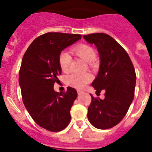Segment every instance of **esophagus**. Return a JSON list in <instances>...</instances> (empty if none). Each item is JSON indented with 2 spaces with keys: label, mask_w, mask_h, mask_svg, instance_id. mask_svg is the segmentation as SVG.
<instances>
[{
  "label": "esophagus",
  "mask_w": 152,
  "mask_h": 152,
  "mask_svg": "<svg viewBox=\"0 0 152 152\" xmlns=\"http://www.w3.org/2000/svg\"><path fill=\"white\" fill-rule=\"evenodd\" d=\"M77 93H78V95H81V94H83V91H81V90H77Z\"/></svg>",
  "instance_id": "34e87169"
}]
</instances>
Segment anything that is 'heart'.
Here are the masks:
<instances>
[{
	"label": "heart",
	"instance_id": "heart-1",
	"mask_svg": "<svg viewBox=\"0 0 152 152\" xmlns=\"http://www.w3.org/2000/svg\"><path fill=\"white\" fill-rule=\"evenodd\" d=\"M73 52L77 56L88 64H91L96 57L95 50L91 46L86 44H80L73 48ZM71 57L66 51H62L58 57V64L61 69L64 72H67ZM91 75L89 74H74L68 76L67 83L69 86L77 88H83L91 80Z\"/></svg>",
	"mask_w": 152,
	"mask_h": 152
}]
</instances>
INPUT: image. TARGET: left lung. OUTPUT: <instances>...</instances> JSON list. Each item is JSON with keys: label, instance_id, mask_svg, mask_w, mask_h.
I'll use <instances>...</instances> for the list:
<instances>
[{"label": "left lung", "instance_id": "8db88e82", "mask_svg": "<svg viewBox=\"0 0 152 152\" xmlns=\"http://www.w3.org/2000/svg\"><path fill=\"white\" fill-rule=\"evenodd\" d=\"M83 38L98 50L100 66L92 82L96 93L105 91L104 99H96L88 108V121L99 129L112 128L123 119L134 97L136 76L132 61L112 37L103 33L88 34Z\"/></svg>", "mask_w": 152, "mask_h": 152}]
</instances>
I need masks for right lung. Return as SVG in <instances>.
<instances>
[{"label": "right lung", "mask_w": 152, "mask_h": 152, "mask_svg": "<svg viewBox=\"0 0 152 152\" xmlns=\"http://www.w3.org/2000/svg\"><path fill=\"white\" fill-rule=\"evenodd\" d=\"M81 38L79 34L47 33L36 38L23 57L18 78L23 102L34 121L50 132H60L71 121L77 91L68 87L59 94L53 85L61 74L59 55Z\"/></svg>", "instance_id": "add662e5"}]
</instances>
